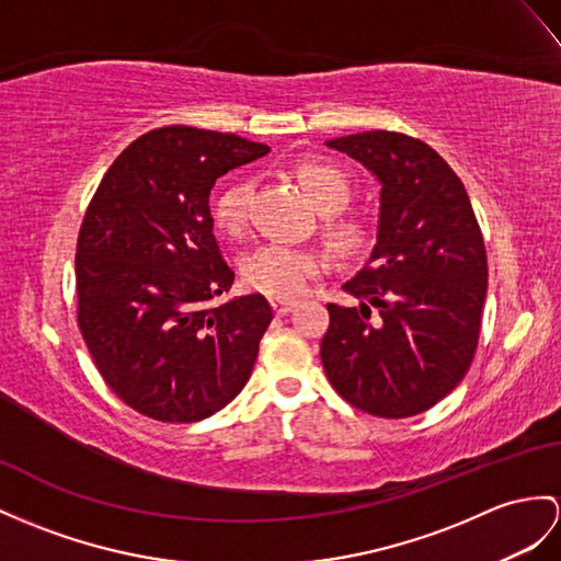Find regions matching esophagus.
I'll use <instances>...</instances> for the list:
<instances>
[{
    "mask_svg": "<svg viewBox=\"0 0 561 561\" xmlns=\"http://www.w3.org/2000/svg\"><path fill=\"white\" fill-rule=\"evenodd\" d=\"M297 307V302L293 299H271V309L276 317H285V313H290Z\"/></svg>",
    "mask_w": 561,
    "mask_h": 561,
    "instance_id": "esophagus-1",
    "label": "esophagus"
}]
</instances>
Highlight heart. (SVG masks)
Here are the masks:
<instances>
[{
	"label": "heart",
	"mask_w": 561,
	"mask_h": 561,
	"mask_svg": "<svg viewBox=\"0 0 561 561\" xmlns=\"http://www.w3.org/2000/svg\"><path fill=\"white\" fill-rule=\"evenodd\" d=\"M293 173L305 193L323 216V236L343 254L364 252L374 238L366 216L340 209L350 197L347 175L331 161L317 157L299 159ZM252 181L236 175L216 190L211 197V221L228 238H242L248 230ZM328 271V256L313 248L288 242H266L242 256L240 276L250 290L271 299H290L302 295L313 278Z\"/></svg>",
	"instance_id": "obj_1"
}]
</instances>
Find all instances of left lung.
<instances>
[{"label":"left lung","instance_id":"obj_1","mask_svg":"<svg viewBox=\"0 0 561 561\" xmlns=\"http://www.w3.org/2000/svg\"><path fill=\"white\" fill-rule=\"evenodd\" d=\"M380 181L368 264L345 283L359 307L328 305L321 362L359 412L407 419L453 392L481 335L488 256L457 173L419 138L366 130L328 142Z\"/></svg>","mask_w":561,"mask_h":561}]
</instances>
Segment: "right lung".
Wrapping results in <instances>:
<instances>
[{
  "instance_id": "add662e5",
  "label": "right lung",
  "mask_w": 561,
  "mask_h": 561,
  "mask_svg": "<svg viewBox=\"0 0 561 561\" xmlns=\"http://www.w3.org/2000/svg\"><path fill=\"white\" fill-rule=\"evenodd\" d=\"M268 147L167 126L104 173L76 244L78 328L104 383L163 423L202 421L250 380L273 311L264 295L214 305L236 271L214 238L209 193Z\"/></svg>"
}]
</instances>
